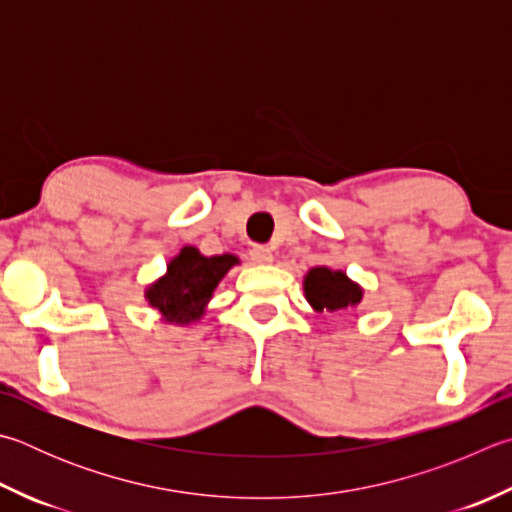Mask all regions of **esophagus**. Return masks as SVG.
I'll list each match as a JSON object with an SVG mask.
<instances>
[{"mask_svg": "<svg viewBox=\"0 0 512 512\" xmlns=\"http://www.w3.org/2000/svg\"><path fill=\"white\" fill-rule=\"evenodd\" d=\"M248 257H250V262H253V264H271L273 262L271 248H266V246H253V248H250Z\"/></svg>", "mask_w": 512, "mask_h": 512, "instance_id": "1", "label": "esophagus"}]
</instances>
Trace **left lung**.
<instances>
[{
	"instance_id": "1",
	"label": "left lung",
	"mask_w": 512,
	"mask_h": 512,
	"mask_svg": "<svg viewBox=\"0 0 512 512\" xmlns=\"http://www.w3.org/2000/svg\"><path fill=\"white\" fill-rule=\"evenodd\" d=\"M304 295L315 311H342L358 306L362 288L351 282L347 273L331 271L327 266H315L304 277Z\"/></svg>"
}]
</instances>
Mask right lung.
<instances>
[{
    "instance_id": "1",
    "label": "right lung",
    "mask_w": 512,
    "mask_h": 512,
    "mask_svg": "<svg viewBox=\"0 0 512 512\" xmlns=\"http://www.w3.org/2000/svg\"><path fill=\"white\" fill-rule=\"evenodd\" d=\"M237 262L235 255L206 257L194 246H185L167 264V273L161 280L147 286V302L163 315L165 322H197L206 313V304L217 284Z\"/></svg>"
}]
</instances>
